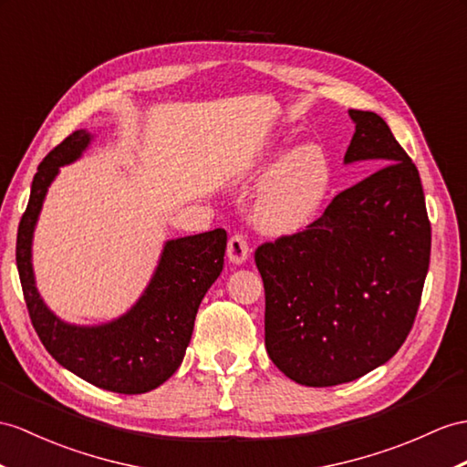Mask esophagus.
<instances>
[{"label":"esophagus","mask_w":467,"mask_h":467,"mask_svg":"<svg viewBox=\"0 0 467 467\" xmlns=\"http://www.w3.org/2000/svg\"><path fill=\"white\" fill-rule=\"evenodd\" d=\"M249 257V245L242 234H235L227 242V259L234 265H242L244 261Z\"/></svg>","instance_id":"esophagus-1"}]
</instances>
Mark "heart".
Listing matches in <instances>:
<instances>
[{
	"mask_svg": "<svg viewBox=\"0 0 467 467\" xmlns=\"http://www.w3.org/2000/svg\"><path fill=\"white\" fill-rule=\"evenodd\" d=\"M254 200V222L273 235L299 232L321 210L333 180L319 144H271L259 152L254 176H265Z\"/></svg>",
	"mask_w": 467,
	"mask_h": 467,
	"instance_id": "b5f03b06",
	"label": "heart"
}]
</instances>
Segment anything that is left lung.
Masks as SVG:
<instances>
[{
	"mask_svg": "<svg viewBox=\"0 0 467 467\" xmlns=\"http://www.w3.org/2000/svg\"><path fill=\"white\" fill-rule=\"evenodd\" d=\"M348 117L355 134L343 162H372L377 172L340 192L305 232L255 252L267 355L305 386L350 382L389 362L414 325L430 265L414 162L377 112Z\"/></svg>",
	"mask_w": 467,
	"mask_h": 467,
	"instance_id": "left-lung-1",
	"label": "left lung"
}]
</instances>
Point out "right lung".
I'll use <instances>...</instances> for the list:
<instances>
[{
	"mask_svg": "<svg viewBox=\"0 0 467 467\" xmlns=\"http://www.w3.org/2000/svg\"><path fill=\"white\" fill-rule=\"evenodd\" d=\"M93 140V132L75 130L43 158L19 222L17 271L31 323L63 368L102 390L142 394L164 384L184 360L198 306L223 269L227 234L213 230L164 242L140 297L115 319L97 325L63 321L37 289L33 235L55 178L63 166L77 162Z\"/></svg>",
	"mask_w": 467,
	"mask_h": 467,
	"instance_id": "1",
	"label": "right lung"
}]
</instances>
